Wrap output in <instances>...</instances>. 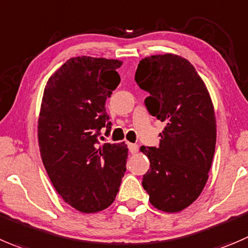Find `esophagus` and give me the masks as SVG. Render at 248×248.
<instances>
[{
  "label": "esophagus",
  "mask_w": 248,
  "mask_h": 248,
  "mask_svg": "<svg viewBox=\"0 0 248 248\" xmlns=\"http://www.w3.org/2000/svg\"><path fill=\"white\" fill-rule=\"evenodd\" d=\"M128 148L131 155H135L139 151V145H136V143H128Z\"/></svg>",
  "instance_id": "obj_1"
}]
</instances>
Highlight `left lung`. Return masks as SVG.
I'll use <instances>...</instances> for the list:
<instances>
[{"label":"left lung","instance_id":"left-lung-1","mask_svg":"<svg viewBox=\"0 0 248 248\" xmlns=\"http://www.w3.org/2000/svg\"><path fill=\"white\" fill-rule=\"evenodd\" d=\"M135 81L150 93V114L166 123L158 147H140L150 159L142 186L155 208L180 212L196 201L208 179L217 140L213 103L196 69L180 56L143 58Z\"/></svg>","mask_w":248,"mask_h":248}]
</instances>
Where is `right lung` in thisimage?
Returning <instances> with one entry per match:
<instances>
[{
  "label": "right lung",
  "instance_id": "add662e5",
  "mask_svg": "<svg viewBox=\"0 0 248 248\" xmlns=\"http://www.w3.org/2000/svg\"><path fill=\"white\" fill-rule=\"evenodd\" d=\"M122 61L81 56L68 60L47 81L40 109L42 163L63 200L82 213L109 207L126 170L128 147L101 143L112 123L106 101L120 82Z\"/></svg>",
  "mask_w": 248,
  "mask_h": 248
}]
</instances>
